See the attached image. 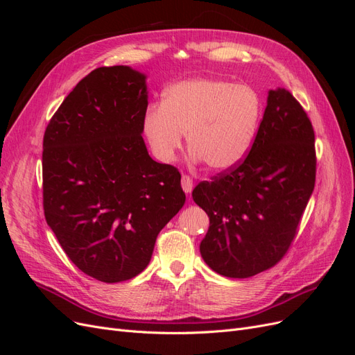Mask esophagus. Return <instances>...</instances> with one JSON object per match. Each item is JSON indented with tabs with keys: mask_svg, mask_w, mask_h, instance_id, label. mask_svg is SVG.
Segmentation results:
<instances>
[{
	"mask_svg": "<svg viewBox=\"0 0 355 355\" xmlns=\"http://www.w3.org/2000/svg\"><path fill=\"white\" fill-rule=\"evenodd\" d=\"M180 184H182V189H184L185 194H191L192 188H194V184H192V179L189 176L184 175V176H182Z\"/></svg>",
	"mask_w": 355,
	"mask_h": 355,
	"instance_id": "1",
	"label": "esophagus"
}]
</instances>
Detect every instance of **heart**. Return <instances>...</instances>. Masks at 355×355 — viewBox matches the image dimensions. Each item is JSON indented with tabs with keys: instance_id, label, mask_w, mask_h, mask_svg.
Here are the masks:
<instances>
[{
	"instance_id": "1",
	"label": "heart",
	"mask_w": 355,
	"mask_h": 355,
	"mask_svg": "<svg viewBox=\"0 0 355 355\" xmlns=\"http://www.w3.org/2000/svg\"><path fill=\"white\" fill-rule=\"evenodd\" d=\"M262 115L259 93L247 84L223 78H191L166 90L163 105H151L142 132L161 163L175 161L188 133L194 161L225 171L250 153Z\"/></svg>"
}]
</instances>
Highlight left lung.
<instances>
[{"label": "left lung", "instance_id": "8db88e82", "mask_svg": "<svg viewBox=\"0 0 355 355\" xmlns=\"http://www.w3.org/2000/svg\"><path fill=\"white\" fill-rule=\"evenodd\" d=\"M314 184L309 118L286 89L270 90L249 155L192 191L210 220L200 244L204 262L230 278H249L274 266L295 239Z\"/></svg>", "mask_w": 355, "mask_h": 355}]
</instances>
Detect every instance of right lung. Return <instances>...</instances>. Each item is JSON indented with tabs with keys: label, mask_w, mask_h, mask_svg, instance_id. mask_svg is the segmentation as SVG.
Listing matches in <instances>:
<instances>
[{
	"label": "right lung",
	"mask_w": 355,
	"mask_h": 355,
	"mask_svg": "<svg viewBox=\"0 0 355 355\" xmlns=\"http://www.w3.org/2000/svg\"><path fill=\"white\" fill-rule=\"evenodd\" d=\"M146 108L145 73L103 67L75 85L44 133L47 225L73 265L103 283L141 274L185 204L178 168L148 154Z\"/></svg>",
	"instance_id": "add662e5"
}]
</instances>
